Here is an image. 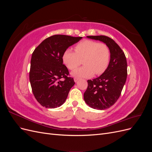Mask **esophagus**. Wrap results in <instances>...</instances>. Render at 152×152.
I'll return each instance as SVG.
<instances>
[{
    "label": "esophagus",
    "instance_id": "1",
    "mask_svg": "<svg viewBox=\"0 0 152 152\" xmlns=\"http://www.w3.org/2000/svg\"><path fill=\"white\" fill-rule=\"evenodd\" d=\"M79 80V78H77V77H75V78H74V81H75V82H77Z\"/></svg>",
    "mask_w": 152,
    "mask_h": 152
}]
</instances>
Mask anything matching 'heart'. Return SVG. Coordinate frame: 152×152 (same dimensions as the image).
<instances>
[{
    "label": "heart",
    "instance_id": "heart-1",
    "mask_svg": "<svg viewBox=\"0 0 152 152\" xmlns=\"http://www.w3.org/2000/svg\"><path fill=\"white\" fill-rule=\"evenodd\" d=\"M73 51L67 49L63 54V61L72 70L79 66L83 59L84 66L73 71L72 74L77 78L91 77L94 73L101 75L107 70L110 59V50L104 43L86 40L77 44Z\"/></svg>",
    "mask_w": 152,
    "mask_h": 152
}]
</instances>
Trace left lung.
Masks as SVG:
<instances>
[{
  "instance_id": "1",
  "label": "left lung",
  "mask_w": 152,
  "mask_h": 152,
  "mask_svg": "<svg viewBox=\"0 0 152 152\" xmlns=\"http://www.w3.org/2000/svg\"><path fill=\"white\" fill-rule=\"evenodd\" d=\"M87 37L102 41L110 50L107 69L99 77L87 80L88 86L84 94V101L90 107L105 110L115 103L121 94L127 75L126 58L119 45L108 37L97 35Z\"/></svg>"
}]
</instances>
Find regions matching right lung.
<instances>
[{
  "label": "right lung",
  "instance_id": "right-lung-1",
  "mask_svg": "<svg viewBox=\"0 0 152 152\" xmlns=\"http://www.w3.org/2000/svg\"><path fill=\"white\" fill-rule=\"evenodd\" d=\"M82 38L54 35L43 40L32 53L30 82L35 99L42 107L54 108L65 103L75 82L68 77L63 54Z\"/></svg>",
  "mask_w": 152,
  "mask_h": 152
}]
</instances>
